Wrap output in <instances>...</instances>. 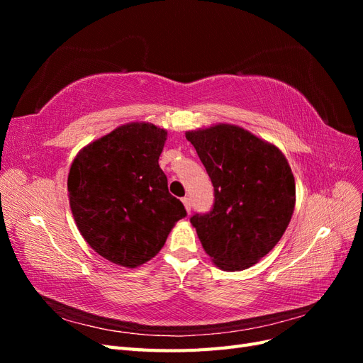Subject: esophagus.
<instances>
[{"mask_svg":"<svg viewBox=\"0 0 363 363\" xmlns=\"http://www.w3.org/2000/svg\"><path fill=\"white\" fill-rule=\"evenodd\" d=\"M183 201V204H184V208H186V212H191V207H192V203H191V199L189 196H184V199L182 200Z\"/></svg>","mask_w":363,"mask_h":363,"instance_id":"obj_1","label":"esophagus"}]
</instances>
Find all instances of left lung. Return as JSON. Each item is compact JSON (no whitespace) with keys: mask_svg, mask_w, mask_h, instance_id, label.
Wrapping results in <instances>:
<instances>
[{"mask_svg":"<svg viewBox=\"0 0 363 363\" xmlns=\"http://www.w3.org/2000/svg\"><path fill=\"white\" fill-rule=\"evenodd\" d=\"M213 184V206L195 213L203 248L224 271L255 265L276 247L295 206V180L274 145L236 125L186 133Z\"/></svg>","mask_w":363,"mask_h":363,"instance_id":"1","label":"left lung"}]
</instances>
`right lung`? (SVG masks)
<instances>
[{"mask_svg":"<svg viewBox=\"0 0 363 363\" xmlns=\"http://www.w3.org/2000/svg\"><path fill=\"white\" fill-rule=\"evenodd\" d=\"M167 131L152 124L121 125L74 159L69 204L82 236L98 255L135 268L155 257L174 224L186 216L159 167Z\"/></svg>","mask_w":363,"mask_h":363,"instance_id":"1","label":"right lung"}]
</instances>
